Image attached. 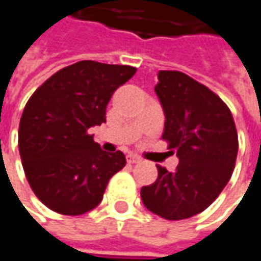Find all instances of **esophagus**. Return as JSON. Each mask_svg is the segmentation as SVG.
<instances>
[{
	"label": "esophagus",
	"mask_w": 261,
	"mask_h": 261,
	"mask_svg": "<svg viewBox=\"0 0 261 261\" xmlns=\"http://www.w3.org/2000/svg\"><path fill=\"white\" fill-rule=\"evenodd\" d=\"M127 160H128V163H133V165H134V163H139V162H140V157L136 155V154H128V155H127Z\"/></svg>",
	"instance_id": "obj_1"
}]
</instances>
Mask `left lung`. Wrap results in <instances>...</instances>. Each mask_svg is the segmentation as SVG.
I'll list each match as a JSON object with an SVG mask.
<instances>
[{"label":"left lung","mask_w":261,"mask_h":261,"mask_svg":"<svg viewBox=\"0 0 261 261\" xmlns=\"http://www.w3.org/2000/svg\"><path fill=\"white\" fill-rule=\"evenodd\" d=\"M155 93L165 113L163 139L177 152V171L157 166L140 190L145 207L168 221L204 212L230 181L239 149L233 115L204 84L178 71H160Z\"/></svg>","instance_id":"left-lung-1"}]
</instances>
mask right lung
<instances>
[{
  "instance_id": "obj_1",
  "label": "right lung",
  "mask_w": 261,
  "mask_h": 261,
  "mask_svg": "<svg viewBox=\"0 0 261 261\" xmlns=\"http://www.w3.org/2000/svg\"><path fill=\"white\" fill-rule=\"evenodd\" d=\"M136 68L83 60L46 80L19 122V154L36 196L53 212L77 216L95 208L127 160L106 152L89 128L106 122L113 92Z\"/></svg>"
}]
</instances>
